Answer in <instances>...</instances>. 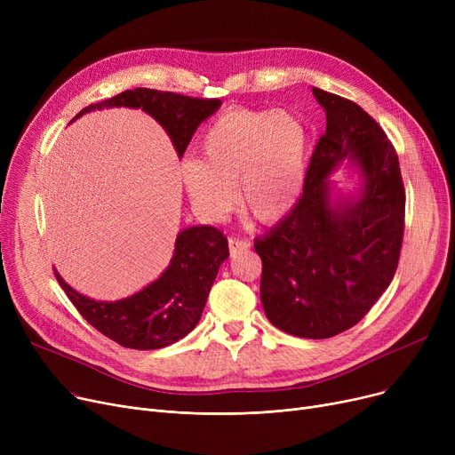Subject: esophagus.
I'll use <instances>...</instances> for the list:
<instances>
[{
	"instance_id": "obj_1",
	"label": "esophagus",
	"mask_w": 455,
	"mask_h": 455,
	"mask_svg": "<svg viewBox=\"0 0 455 455\" xmlns=\"http://www.w3.org/2000/svg\"><path fill=\"white\" fill-rule=\"evenodd\" d=\"M251 247V243L247 240H240V237H230L228 240V249H230V256H237L240 252L247 251Z\"/></svg>"
}]
</instances>
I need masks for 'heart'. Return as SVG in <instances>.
Listing matches in <instances>:
<instances>
[{
	"label": "heart",
	"mask_w": 455,
	"mask_h": 455,
	"mask_svg": "<svg viewBox=\"0 0 455 455\" xmlns=\"http://www.w3.org/2000/svg\"><path fill=\"white\" fill-rule=\"evenodd\" d=\"M307 162V131L285 110L232 108L206 129L201 158L182 164L196 208L220 220L235 203L264 225L283 220L299 203Z\"/></svg>",
	"instance_id": "heart-1"
}]
</instances>
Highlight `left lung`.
Wrapping results in <instances>:
<instances>
[{
  "mask_svg": "<svg viewBox=\"0 0 455 455\" xmlns=\"http://www.w3.org/2000/svg\"><path fill=\"white\" fill-rule=\"evenodd\" d=\"M326 131L309 160L297 206L254 242L267 319L291 336L326 339L360 323L395 276L405 191L398 155L360 107L314 88ZM341 164L356 189H335Z\"/></svg>",
  "mask_w": 455,
  "mask_h": 455,
  "instance_id": "8db88e82",
  "label": "left lung"
}]
</instances>
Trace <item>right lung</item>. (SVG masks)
Wrapping results in <instances>:
<instances>
[{
    "label": "right lung",
    "mask_w": 455,
    "mask_h": 455,
    "mask_svg": "<svg viewBox=\"0 0 455 455\" xmlns=\"http://www.w3.org/2000/svg\"><path fill=\"white\" fill-rule=\"evenodd\" d=\"M119 107L141 108L156 119L182 158L191 136L218 112L221 101L134 88L83 108L71 124L88 112ZM227 258V237L218 228L196 225L177 234L172 261L164 273L131 297L95 300L71 288L57 269L55 276L77 312L103 336L127 348L155 350L177 343L197 326L212 283Z\"/></svg>",
    "instance_id": "add662e5"
}]
</instances>
